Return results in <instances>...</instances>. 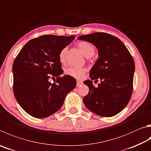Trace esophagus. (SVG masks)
<instances>
[{
  "label": "esophagus",
  "mask_w": 151,
  "mask_h": 151,
  "mask_svg": "<svg viewBox=\"0 0 151 151\" xmlns=\"http://www.w3.org/2000/svg\"><path fill=\"white\" fill-rule=\"evenodd\" d=\"M83 84V82L82 81H77V82H76V86H80L81 85Z\"/></svg>",
  "instance_id": "1"
}]
</instances>
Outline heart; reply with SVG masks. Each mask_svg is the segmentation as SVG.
<instances>
[{"label":"heart","instance_id":"heart-1","mask_svg":"<svg viewBox=\"0 0 151 151\" xmlns=\"http://www.w3.org/2000/svg\"><path fill=\"white\" fill-rule=\"evenodd\" d=\"M77 46L81 49L82 53L84 54V55L89 58L94 55L95 53V47L91 43L86 41H81L77 43ZM67 47L63 48L61 51L59 52V59L60 62L64 63L65 61V58H66V53H67ZM65 73L66 75L72 76L75 78H82L84 76L85 69L83 68L80 67H69L65 70Z\"/></svg>","mask_w":151,"mask_h":151}]
</instances>
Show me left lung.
<instances>
[{"mask_svg":"<svg viewBox=\"0 0 151 151\" xmlns=\"http://www.w3.org/2000/svg\"><path fill=\"white\" fill-rule=\"evenodd\" d=\"M78 40L92 43L98 58L90 71V80L84 82L89 92L83 98L85 106L102 117H112L122 111L130 100L133 91L135 63L121 40L102 32L81 35ZM100 79L98 87L92 80Z\"/></svg>","mask_w":151,"mask_h":151,"instance_id":"8db88e82","label":"left lung"}]
</instances>
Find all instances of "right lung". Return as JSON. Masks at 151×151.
Returning a JSON list of instances; mask_svg holds the SVG:
<instances>
[{"instance_id":"obj_1","label":"right lung","mask_w":151,"mask_h":151,"mask_svg":"<svg viewBox=\"0 0 151 151\" xmlns=\"http://www.w3.org/2000/svg\"><path fill=\"white\" fill-rule=\"evenodd\" d=\"M75 35H44L26 43L14 61V96L22 108L32 117L44 118L61 108L68 93L76 86L75 78L63 77L59 54ZM57 77L51 83L50 76ZM53 78V77H52Z\"/></svg>"}]
</instances>
